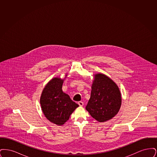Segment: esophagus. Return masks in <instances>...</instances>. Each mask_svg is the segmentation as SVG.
<instances>
[{"mask_svg": "<svg viewBox=\"0 0 157 157\" xmlns=\"http://www.w3.org/2000/svg\"><path fill=\"white\" fill-rule=\"evenodd\" d=\"M78 104V105H79L80 106H82L83 105V102H82V101H79Z\"/></svg>", "mask_w": 157, "mask_h": 157, "instance_id": "obj_1", "label": "esophagus"}]
</instances>
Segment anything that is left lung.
Wrapping results in <instances>:
<instances>
[{
  "label": "left lung",
  "instance_id": "1",
  "mask_svg": "<svg viewBox=\"0 0 157 157\" xmlns=\"http://www.w3.org/2000/svg\"><path fill=\"white\" fill-rule=\"evenodd\" d=\"M91 88L86 109L100 122L112 119L119 112L122 102L118 86L106 75L97 74Z\"/></svg>",
  "mask_w": 157,
  "mask_h": 157
}]
</instances>
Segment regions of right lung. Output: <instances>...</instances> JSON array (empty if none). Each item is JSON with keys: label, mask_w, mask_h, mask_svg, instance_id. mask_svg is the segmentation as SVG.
<instances>
[{"label": "right lung", "mask_w": 157, "mask_h": 157, "mask_svg": "<svg viewBox=\"0 0 157 157\" xmlns=\"http://www.w3.org/2000/svg\"><path fill=\"white\" fill-rule=\"evenodd\" d=\"M63 81L64 79L60 78H53L45 86L40 99L41 108L45 117L59 126L69 120L70 115L79 106L62 91Z\"/></svg>", "instance_id": "right-lung-1"}]
</instances>
